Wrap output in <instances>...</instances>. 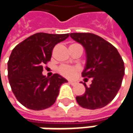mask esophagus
I'll use <instances>...</instances> for the list:
<instances>
[{"label": "esophagus", "mask_w": 133, "mask_h": 133, "mask_svg": "<svg viewBox=\"0 0 133 133\" xmlns=\"http://www.w3.org/2000/svg\"><path fill=\"white\" fill-rule=\"evenodd\" d=\"M68 83H69L70 84H71V85H75V81H69Z\"/></svg>", "instance_id": "34e87169"}]
</instances>
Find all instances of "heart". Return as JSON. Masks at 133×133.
Instances as JSON below:
<instances>
[{
  "label": "heart",
  "instance_id": "heart-1",
  "mask_svg": "<svg viewBox=\"0 0 133 133\" xmlns=\"http://www.w3.org/2000/svg\"><path fill=\"white\" fill-rule=\"evenodd\" d=\"M75 45V44H72ZM78 68L77 67H71L68 66V65H62L58 68L59 72L65 77L67 78H72L75 75V74L77 73Z\"/></svg>",
  "mask_w": 133,
  "mask_h": 133
}]
</instances>
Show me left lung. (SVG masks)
<instances>
[{"mask_svg": "<svg viewBox=\"0 0 133 133\" xmlns=\"http://www.w3.org/2000/svg\"><path fill=\"white\" fill-rule=\"evenodd\" d=\"M70 36L85 50L86 64L82 76L92 78L90 87L84 83L85 92L76 97V101L84 108H102L114 100L121 87L124 62L114 46L99 36L73 32Z\"/></svg>", "mask_w": 133, "mask_h": 133, "instance_id": "obj_1", "label": "left lung"}]
</instances>
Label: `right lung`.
Returning <instances> with one entry per match:
<instances>
[{
    "mask_svg": "<svg viewBox=\"0 0 133 133\" xmlns=\"http://www.w3.org/2000/svg\"><path fill=\"white\" fill-rule=\"evenodd\" d=\"M68 36V33L38 32L13 49L7 63L8 79L16 98L24 107L41 110L54 104L60 87L68 81L58 74L45 77L42 65L50 61L55 45Z\"/></svg>",
    "mask_w": 133,
    "mask_h": 133,
    "instance_id": "add662e5",
    "label": "right lung"
}]
</instances>
